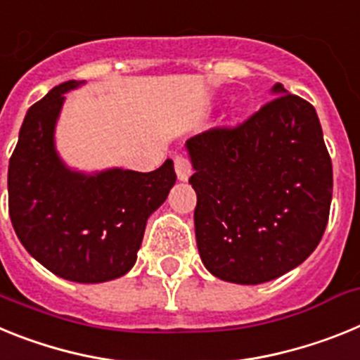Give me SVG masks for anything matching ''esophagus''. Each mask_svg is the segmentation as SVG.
<instances>
[{
    "label": "esophagus",
    "instance_id": "1",
    "mask_svg": "<svg viewBox=\"0 0 360 360\" xmlns=\"http://www.w3.org/2000/svg\"><path fill=\"white\" fill-rule=\"evenodd\" d=\"M174 167H176V174L179 177V181H186L190 176H192V161H190L186 155L179 154L174 158Z\"/></svg>",
    "mask_w": 360,
    "mask_h": 360
}]
</instances>
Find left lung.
<instances>
[{"label": "left lung", "mask_w": 360, "mask_h": 360, "mask_svg": "<svg viewBox=\"0 0 360 360\" xmlns=\"http://www.w3.org/2000/svg\"><path fill=\"white\" fill-rule=\"evenodd\" d=\"M274 92L243 123L186 141L199 255L228 283H266L293 270L328 224L333 174L317 112L283 85Z\"/></svg>", "instance_id": "8db88e82"}]
</instances>
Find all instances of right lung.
<instances>
[{
	"mask_svg": "<svg viewBox=\"0 0 360 360\" xmlns=\"http://www.w3.org/2000/svg\"><path fill=\"white\" fill-rule=\"evenodd\" d=\"M67 81L34 103L8 162L12 226L36 261L74 283H105L134 266L146 219L176 183L174 162L154 172H70L54 150V127Z\"/></svg>",
	"mask_w": 360,
	"mask_h": 360,
	"instance_id": "right-lung-1",
	"label": "right lung"
}]
</instances>
